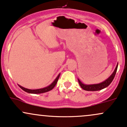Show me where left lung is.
Wrapping results in <instances>:
<instances>
[{
	"instance_id": "8db88e82",
	"label": "left lung",
	"mask_w": 127,
	"mask_h": 127,
	"mask_svg": "<svg viewBox=\"0 0 127 127\" xmlns=\"http://www.w3.org/2000/svg\"><path fill=\"white\" fill-rule=\"evenodd\" d=\"M118 63L117 64L116 66L115 69H114L113 73L111 74V76L106 79L105 81L102 82L100 83V84H91V85H86V84H83L82 83V82L78 79V82L79 84L82 89H84V90L86 91H99L103 89V88H106L108 86L110 85L111 82H112L113 79H114V76H115L116 73L117 69H118Z\"/></svg>"
}]
</instances>
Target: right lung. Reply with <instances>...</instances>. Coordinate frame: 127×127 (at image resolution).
<instances>
[{
  "label": "right lung",
  "mask_w": 127,
  "mask_h": 127,
  "mask_svg": "<svg viewBox=\"0 0 127 127\" xmlns=\"http://www.w3.org/2000/svg\"><path fill=\"white\" fill-rule=\"evenodd\" d=\"M59 76H60V74H59L58 76H57L56 78L55 79V80H54V81H53L50 85L47 86V87H45V88H40V89L30 90V89H28V88H24V87H22V86H20L19 85H19V87L21 88V89H22L23 90L25 91V92L28 93H31V94L43 93H46V92H48V91L51 90H52L53 88L55 87V85H56L57 82H58V80L59 79Z\"/></svg>",
  "instance_id": "obj_1"
}]
</instances>
